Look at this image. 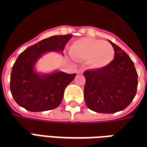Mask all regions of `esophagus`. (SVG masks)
Here are the masks:
<instances>
[{
	"mask_svg": "<svg viewBox=\"0 0 147 147\" xmlns=\"http://www.w3.org/2000/svg\"><path fill=\"white\" fill-rule=\"evenodd\" d=\"M83 73V71L82 70H78L77 71V74H82Z\"/></svg>",
	"mask_w": 147,
	"mask_h": 147,
	"instance_id": "34e87169",
	"label": "esophagus"
}]
</instances>
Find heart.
<instances>
[{
  "label": "heart",
  "instance_id": "heart-1",
  "mask_svg": "<svg viewBox=\"0 0 147 147\" xmlns=\"http://www.w3.org/2000/svg\"><path fill=\"white\" fill-rule=\"evenodd\" d=\"M70 54L76 61L86 60V64L91 68H102L113 61L115 51L109 42L84 38L77 40L71 45Z\"/></svg>",
  "mask_w": 147,
  "mask_h": 147
}]
</instances>
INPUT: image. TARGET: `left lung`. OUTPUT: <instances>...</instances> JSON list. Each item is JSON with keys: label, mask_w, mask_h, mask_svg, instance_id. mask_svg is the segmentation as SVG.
<instances>
[{"label": "left lung", "mask_w": 147, "mask_h": 147, "mask_svg": "<svg viewBox=\"0 0 147 147\" xmlns=\"http://www.w3.org/2000/svg\"><path fill=\"white\" fill-rule=\"evenodd\" d=\"M114 59L102 68L84 71L86 106L100 113H114L132 102L138 86V74L133 61L123 49L109 41Z\"/></svg>", "instance_id": "8db88e82"}]
</instances>
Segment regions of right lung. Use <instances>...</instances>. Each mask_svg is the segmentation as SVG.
<instances>
[{
	"instance_id": "right-lung-1",
	"label": "right lung",
	"mask_w": 147,
	"mask_h": 147,
	"mask_svg": "<svg viewBox=\"0 0 147 147\" xmlns=\"http://www.w3.org/2000/svg\"><path fill=\"white\" fill-rule=\"evenodd\" d=\"M72 34L55 35L40 41L21 53L12 67L10 79L11 95L18 105L30 112L51 110L58 107L64 89L75 79V74L56 71L38 73L35 64L48 52L64 51Z\"/></svg>"
}]
</instances>
